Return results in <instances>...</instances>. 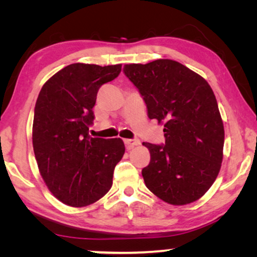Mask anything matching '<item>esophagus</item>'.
<instances>
[{"label": "esophagus", "instance_id": "34e87169", "mask_svg": "<svg viewBox=\"0 0 257 257\" xmlns=\"http://www.w3.org/2000/svg\"><path fill=\"white\" fill-rule=\"evenodd\" d=\"M124 143H125L126 149H127V150H132L133 147L139 145V144H140L139 140H137V139H135V140H133V139H124Z\"/></svg>", "mask_w": 257, "mask_h": 257}]
</instances>
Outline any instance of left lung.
Masks as SVG:
<instances>
[{
    "instance_id": "obj_1",
    "label": "left lung",
    "mask_w": 257,
    "mask_h": 257,
    "mask_svg": "<svg viewBox=\"0 0 257 257\" xmlns=\"http://www.w3.org/2000/svg\"><path fill=\"white\" fill-rule=\"evenodd\" d=\"M124 72L149 118L164 124L165 145L143 143L151 154L142 171L146 187L170 205L196 201L215 181L223 158V121L212 87L172 59L126 64Z\"/></svg>"
}]
</instances>
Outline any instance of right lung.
Here are the masks:
<instances>
[{
  "instance_id": "obj_1",
  "label": "right lung",
  "mask_w": 257,
  "mask_h": 257,
  "mask_svg": "<svg viewBox=\"0 0 257 257\" xmlns=\"http://www.w3.org/2000/svg\"><path fill=\"white\" fill-rule=\"evenodd\" d=\"M121 64L73 63L50 77L35 105L33 146L49 191L65 205L85 207L112 187L125 153L120 138H91L97 92L117 78Z\"/></svg>"
}]
</instances>
